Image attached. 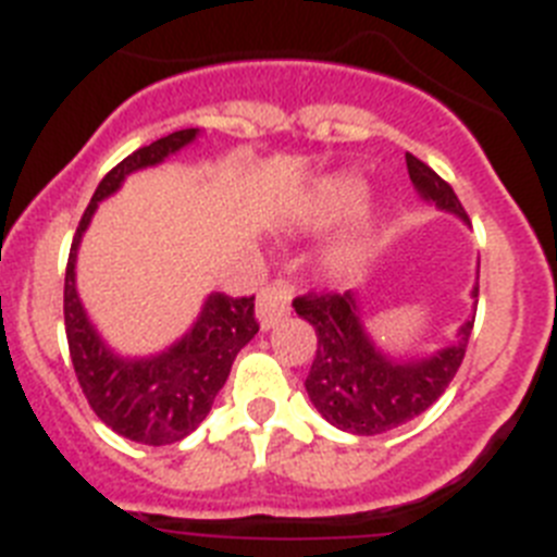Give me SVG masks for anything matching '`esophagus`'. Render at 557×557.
<instances>
[{
  "mask_svg": "<svg viewBox=\"0 0 557 557\" xmlns=\"http://www.w3.org/2000/svg\"><path fill=\"white\" fill-rule=\"evenodd\" d=\"M289 312V287L284 282H273L262 287L259 298H256V318L262 323V329L275 326L284 314Z\"/></svg>",
  "mask_w": 557,
  "mask_h": 557,
  "instance_id": "1",
  "label": "esophagus"
}]
</instances>
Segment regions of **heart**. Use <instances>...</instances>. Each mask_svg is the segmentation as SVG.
I'll use <instances>...</instances> for the list:
<instances>
[{"label":"heart","mask_w":557,"mask_h":557,"mask_svg":"<svg viewBox=\"0 0 557 557\" xmlns=\"http://www.w3.org/2000/svg\"><path fill=\"white\" fill-rule=\"evenodd\" d=\"M362 195H366V189L354 178L326 181L314 191L312 206H309V220L314 225H329L351 218L354 211L359 209V203H362ZM362 256H366V239L357 234L337 250V264L339 268H351Z\"/></svg>","instance_id":"obj_1"}]
</instances>
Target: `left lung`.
Listing matches in <instances>:
<instances>
[{"label": "left lung", "instance_id": "8db88e82", "mask_svg": "<svg viewBox=\"0 0 557 557\" xmlns=\"http://www.w3.org/2000/svg\"><path fill=\"white\" fill-rule=\"evenodd\" d=\"M407 172L418 195L469 223L455 189L435 170L407 152ZM480 287H474V298ZM295 312L318 334V351L307 376V393L329 424L354 435H379L430 410L455 379L474 318L451 346L426 359H391L366 334L354 293H307L293 301Z\"/></svg>", "mask_w": 557, "mask_h": 557}]
</instances>
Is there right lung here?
<instances>
[{"label": "right lung", "instance_id": "1", "mask_svg": "<svg viewBox=\"0 0 557 557\" xmlns=\"http://www.w3.org/2000/svg\"><path fill=\"white\" fill-rule=\"evenodd\" d=\"M198 127L175 131L152 145L139 147L108 172L95 198L83 211L75 243L69 250L66 282H63V323H66L69 357L88 405L102 424L116 435L147 446H166L184 441L209 416L220 387L228 379L236 354L259 332L250 298H231L211 293L195 326L166 351L147 359L113 354L86 318L75 287V259L83 231L91 223L97 203L120 189L136 170L161 164L166 156L195 141Z\"/></svg>", "mask_w": 557, "mask_h": 557}]
</instances>
